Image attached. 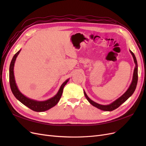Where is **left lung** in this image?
<instances>
[{
  "label": "left lung",
  "instance_id": "8db88e82",
  "mask_svg": "<svg viewBox=\"0 0 146 146\" xmlns=\"http://www.w3.org/2000/svg\"><path fill=\"white\" fill-rule=\"evenodd\" d=\"M131 54L133 56V58L134 60V62L135 63V68L134 69V72H133V79H132V82L130 84V85L129 88V89L127 90V91L123 94L122 96H121L120 98L116 99L115 101H114L111 104H110L109 105H100L98 103L92 101L91 100L88 96L86 95L85 91H84V94H85L86 99L88 100V102L92 105H93L94 107L98 108L101 110H103V111H113V110H115L119 106L122 105L123 102L129 99L130 97L133 94V92L136 88L137 85V83H138V64H137V61L136 58L135 57V55L132 52L131 50H130Z\"/></svg>",
  "mask_w": 146,
  "mask_h": 146
}]
</instances>
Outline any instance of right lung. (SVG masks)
Masks as SVG:
<instances>
[{
	"mask_svg": "<svg viewBox=\"0 0 146 146\" xmlns=\"http://www.w3.org/2000/svg\"><path fill=\"white\" fill-rule=\"evenodd\" d=\"M21 49L17 52L16 54L13 56L11 63L10 65V70H9V78H10V85L11 91L13 94H14L15 98L19 100L22 104H23L26 107H27L30 109L32 110L33 111L37 112H42L45 111L46 110H49L50 108L54 107L59 102L61 95L63 93L64 86L66 85V83L69 81V79L66 80L60 88V90L57 92V94L53 98L48 99L45 101H37L35 100H33L29 99L27 97L23 94L17 88L15 79L14 76V66L16 59L17 55H19V52Z\"/></svg>",
	"mask_w": 146,
	"mask_h": 146,
	"instance_id": "right-lung-1",
	"label": "right lung"
}]
</instances>
